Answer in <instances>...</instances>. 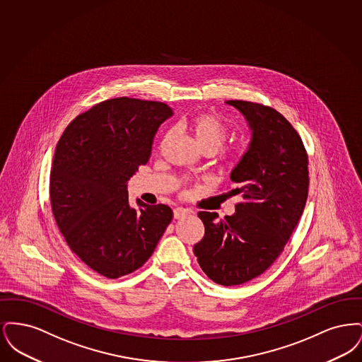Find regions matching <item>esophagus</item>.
<instances>
[{
	"mask_svg": "<svg viewBox=\"0 0 362 362\" xmlns=\"http://www.w3.org/2000/svg\"><path fill=\"white\" fill-rule=\"evenodd\" d=\"M187 214H189V211L185 207H175L173 209V217L175 218H182V217H186Z\"/></svg>",
	"mask_w": 362,
	"mask_h": 362,
	"instance_id": "esophagus-1",
	"label": "esophagus"
}]
</instances>
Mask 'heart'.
I'll return each mask as SVG.
<instances>
[{"mask_svg":"<svg viewBox=\"0 0 362 362\" xmlns=\"http://www.w3.org/2000/svg\"><path fill=\"white\" fill-rule=\"evenodd\" d=\"M183 126L187 129L197 144V146L205 153H214L226 139V126L216 114L209 111H201L191 115ZM168 138V136L167 137ZM244 153V146L236 145L223 155L225 165H233ZM186 187V182L182 183Z\"/></svg>","mask_w":362,"mask_h":362,"instance_id":"1","label":"heart"}]
</instances>
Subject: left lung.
<instances>
[{"instance_id": "1", "label": "left lung", "mask_w": 362, "mask_h": 362, "mask_svg": "<svg viewBox=\"0 0 362 362\" xmlns=\"http://www.w3.org/2000/svg\"><path fill=\"white\" fill-rule=\"evenodd\" d=\"M245 117L252 139L230 173L240 194L235 214L199 211L205 225L194 245L197 260L211 281L245 284L264 273L281 255L308 197V155L289 121L263 104L228 100Z\"/></svg>"}]
</instances>
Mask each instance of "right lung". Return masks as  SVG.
Instances as JSON below:
<instances>
[{
    "instance_id": "add662e5",
    "label": "right lung",
    "mask_w": 362,
    "mask_h": 362,
    "mask_svg": "<svg viewBox=\"0 0 362 362\" xmlns=\"http://www.w3.org/2000/svg\"><path fill=\"white\" fill-rule=\"evenodd\" d=\"M161 102L115 98L76 117L59 138L50 173L52 214L73 254L115 279L139 269L173 220L167 205H129L127 182L148 163Z\"/></svg>"
}]
</instances>
